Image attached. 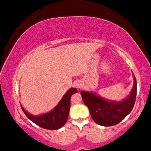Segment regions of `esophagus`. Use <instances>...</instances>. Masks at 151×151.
Returning <instances> with one entry per match:
<instances>
[{
  "label": "esophagus",
  "mask_w": 151,
  "mask_h": 151,
  "mask_svg": "<svg viewBox=\"0 0 151 151\" xmlns=\"http://www.w3.org/2000/svg\"><path fill=\"white\" fill-rule=\"evenodd\" d=\"M76 87L78 88H82V87H83V84H82V82H78L76 83Z\"/></svg>",
  "instance_id": "obj_1"
}]
</instances>
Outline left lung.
Listing matches in <instances>:
<instances>
[{
    "mask_svg": "<svg viewBox=\"0 0 151 151\" xmlns=\"http://www.w3.org/2000/svg\"><path fill=\"white\" fill-rule=\"evenodd\" d=\"M133 85L130 94L122 101L102 98L93 91H82V100L88 107L95 122L104 127L116 125L125 118L133 109L137 96V82L133 75Z\"/></svg>",
    "mask_w": 151,
    "mask_h": 151,
    "instance_id": "1",
    "label": "left lung"
}]
</instances>
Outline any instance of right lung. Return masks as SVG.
<instances>
[{"mask_svg": "<svg viewBox=\"0 0 151 151\" xmlns=\"http://www.w3.org/2000/svg\"><path fill=\"white\" fill-rule=\"evenodd\" d=\"M78 93L76 88H71L66 92L53 110L40 115H33L28 113L21 105V109L26 116L36 125L48 130L60 129L67 122L71 106L70 99L73 94Z\"/></svg>", "mask_w": 151, "mask_h": 151, "instance_id": "1", "label": "right lung"}]
</instances>
